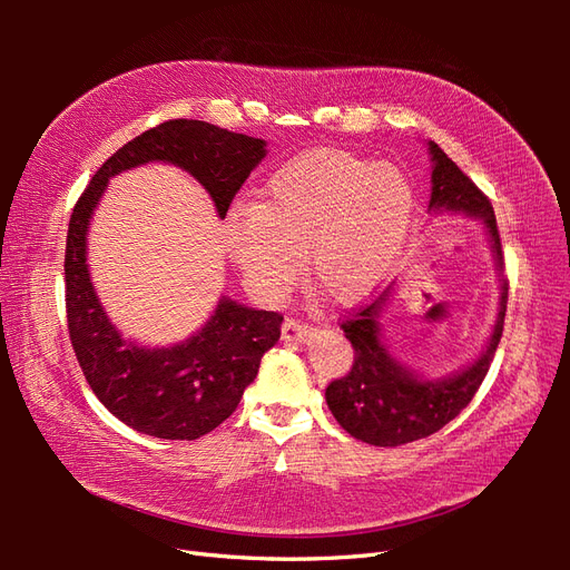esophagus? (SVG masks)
<instances>
[{"label":"esophagus","instance_id":"1","mask_svg":"<svg viewBox=\"0 0 570 570\" xmlns=\"http://www.w3.org/2000/svg\"><path fill=\"white\" fill-rule=\"evenodd\" d=\"M308 335H312V325L302 323L297 318H285V323H283V340L285 342H304Z\"/></svg>","mask_w":570,"mask_h":570}]
</instances>
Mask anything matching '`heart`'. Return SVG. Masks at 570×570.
<instances>
[{
    "label": "heart",
    "mask_w": 570,
    "mask_h": 570,
    "mask_svg": "<svg viewBox=\"0 0 570 570\" xmlns=\"http://www.w3.org/2000/svg\"><path fill=\"white\" fill-rule=\"evenodd\" d=\"M413 193L387 164L342 149H314L268 178L254 206H237L223 245L258 297L295 283L299 256L325 297L356 304L381 287L404 254Z\"/></svg>",
    "instance_id": "heart-1"
}]
</instances>
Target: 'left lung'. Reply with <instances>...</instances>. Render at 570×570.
I'll return each instance as SVG.
<instances>
[{
	"label": "left lung",
	"instance_id": "left-lung-1",
	"mask_svg": "<svg viewBox=\"0 0 570 570\" xmlns=\"http://www.w3.org/2000/svg\"><path fill=\"white\" fill-rule=\"evenodd\" d=\"M428 151L433 161V174H430L433 189H430L428 212L461 214L482 223L490 239L502 297H499L497 321L485 347L469 366L442 377H425L390 354L383 340L381 316L392 287L340 325L354 347V364L347 375L325 387V402L335 421L352 438L375 446H396L428 438L456 419L485 381L504 331L509 283L502 275L504 256L492 204L433 140L428 142Z\"/></svg>",
	"mask_w": 570,
	"mask_h": 570
}]
</instances>
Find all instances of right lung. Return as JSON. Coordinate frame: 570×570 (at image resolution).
Returning <instances> with one entry per match:
<instances>
[{
  "mask_svg": "<svg viewBox=\"0 0 570 570\" xmlns=\"http://www.w3.org/2000/svg\"><path fill=\"white\" fill-rule=\"evenodd\" d=\"M266 157V140L206 120L176 118L120 147L85 187L66 237L68 335L85 381L118 421L161 440H197L237 409L262 356L281 337L283 316L220 297L195 335L170 347L126 340L101 306L88 266V235L109 180L145 164L187 170L226 218L237 189Z\"/></svg>",
  "mask_w": 570,
  "mask_h": 570,
  "instance_id": "obj_1",
  "label": "right lung"
}]
</instances>
